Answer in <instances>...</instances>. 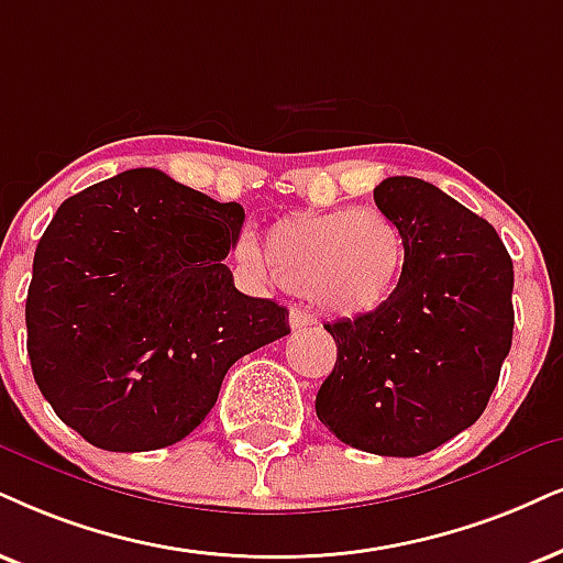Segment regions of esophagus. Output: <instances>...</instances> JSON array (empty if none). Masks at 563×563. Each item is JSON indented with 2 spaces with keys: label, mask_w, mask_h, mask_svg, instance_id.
Instances as JSON below:
<instances>
[{
  "label": "esophagus",
  "mask_w": 563,
  "mask_h": 563,
  "mask_svg": "<svg viewBox=\"0 0 563 563\" xmlns=\"http://www.w3.org/2000/svg\"><path fill=\"white\" fill-rule=\"evenodd\" d=\"M311 324H317V317L311 314V311H306V309L290 311V327H294V330H306V327H311Z\"/></svg>",
  "instance_id": "1"
}]
</instances>
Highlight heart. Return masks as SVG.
I'll return each instance as SVG.
<instances>
[{
	"label": "heart",
	"instance_id": "1",
	"mask_svg": "<svg viewBox=\"0 0 563 563\" xmlns=\"http://www.w3.org/2000/svg\"><path fill=\"white\" fill-rule=\"evenodd\" d=\"M239 260L303 294L334 317H368L393 301L405 269V239L376 208L294 212L265 233V257L241 244Z\"/></svg>",
	"mask_w": 563,
	"mask_h": 563
}]
</instances>
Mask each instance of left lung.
Wrapping results in <instances>:
<instances>
[{
    "instance_id": "1",
    "label": "left lung",
    "mask_w": 563,
    "mask_h": 563,
    "mask_svg": "<svg viewBox=\"0 0 563 563\" xmlns=\"http://www.w3.org/2000/svg\"><path fill=\"white\" fill-rule=\"evenodd\" d=\"M374 202L405 239L397 294L368 317L324 324L338 361L317 416L345 444L418 457L486 410L515 330V269L488 220L439 187L389 176Z\"/></svg>"
}]
</instances>
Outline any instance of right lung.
I'll return each mask as SVG.
<instances>
[{
  "mask_svg": "<svg viewBox=\"0 0 563 563\" xmlns=\"http://www.w3.org/2000/svg\"><path fill=\"white\" fill-rule=\"evenodd\" d=\"M244 225L163 170L64 199L27 288V355L56 416L98 450L147 452L205 421L241 355L286 338L288 309L244 296L225 265Z\"/></svg>",
  "mask_w": 563,
  "mask_h": 563,
  "instance_id": "obj_1",
  "label": "right lung"
}]
</instances>
